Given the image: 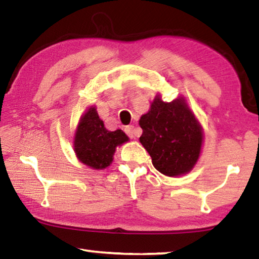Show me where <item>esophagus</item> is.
<instances>
[{
    "mask_svg": "<svg viewBox=\"0 0 259 259\" xmlns=\"http://www.w3.org/2000/svg\"><path fill=\"white\" fill-rule=\"evenodd\" d=\"M124 131H125V134L128 135L130 138H135V137H136V133H135V126H134V125H128V126H125Z\"/></svg>",
    "mask_w": 259,
    "mask_h": 259,
    "instance_id": "1",
    "label": "esophagus"
}]
</instances>
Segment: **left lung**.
<instances>
[{
	"label": "left lung",
	"mask_w": 259,
	"mask_h": 259,
	"mask_svg": "<svg viewBox=\"0 0 259 259\" xmlns=\"http://www.w3.org/2000/svg\"><path fill=\"white\" fill-rule=\"evenodd\" d=\"M140 143L152 157L156 170L165 176L186 174L199 159L202 130L185 100L171 103L156 97L148 113L139 120Z\"/></svg>",
	"instance_id": "left-lung-1"
}]
</instances>
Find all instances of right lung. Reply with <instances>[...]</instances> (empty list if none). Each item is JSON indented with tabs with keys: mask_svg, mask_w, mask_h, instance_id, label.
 Returning a JSON list of instances; mask_svg holds the SVG:
<instances>
[{
	"mask_svg": "<svg viewBox=\"0 0 259 259\" xmlns=\"http://www.w3.org/2000/svg\"><path fill=\"white\" fill-rule=\"evenodd\" d=\"M123 131H108L99 119L95 107L82 116L74 139V151L82 163L94 169H104L111 164L115 147L128 142Z\"/></svg>",
	"mask_w": 259,
	"mask_h": 259,
	"instance_id": "add662e5",
	"label": "right lung"
}]
</instances>
